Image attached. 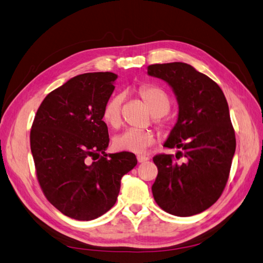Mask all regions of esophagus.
I'll list each match as a JSON object with an SVG mask.
<instances>
[{
	"label": "esophagus",
	"instance_id": "esophagus-1",
	"mask_svg": "<svg viewBox=\"0 0 263 263\" xmlns=\"http://www.w3.org/2000/svg\"><path fill=\"white\" fill-rule=\"evenodd\" d=\"M137 158H138V162L139 163H143V162H146V161H148V159H149V157L146 156V155H138Z\"/></svg>",
	"mask_w": 263,
	"mask_h": 263
}]
</instances>
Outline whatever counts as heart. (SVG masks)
<instances>
[{
  "label": "heart",
  "mask_w": 263,
  "mask_h": 263,
  "mask_svg": "<svg viewBox=\"0 0 263 263\" xmlns=\"http://www.w3.org/2000/svg\"><path fill=\"white\" fill-rule=\"evenodd\" d=\"M139 97L141 98L143 104L155 116L156 122L159 124H164L159 117L165 115L171 107V100L168 96L162 89L154 85L141 86L138 91ZM122 97L114 96L106 102L102 110V118L107 125L111 127H117L121 124V107H122ZM156 141V136L153 131H140L135 128H128L121 135L114 138L112 145L116 151L128 152L140 154L146 152V149L152 146Z\"/></svg>",
  "instance_id": "heart-1"
}]
</instances>
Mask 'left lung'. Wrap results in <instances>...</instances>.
<instances>
[{"mask_svg":"<svg viewBox=\"0 0 263 263\" xmlns=\"http://www.w3.org/2000/svg\"><path fill=\"white\" fill-rule=\"evenodd\" d=\"M149 76L171 87L179 106L178 121L164 147L177 148L172 155L153 158L158 168L152 187L158 206L177 217L208 210L222 194L229 177L236 139L228 102L209 76L184 63L148 66Z\"/></svg>","mask_w":263,"mask_h":263,"instance_id":"left-lung-1","label":"left lung"}]
</instances>
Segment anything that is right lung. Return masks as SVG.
I'll use <instances>...</instances> for the list:
<instances>
[{"label": "right lung", "instance_id": "obj_1", "mask_svg": "<svg viewBox=\"0 0 263 263\" xmlns=\"http://www.w3.org/2000/svg\"><path fill=\"white\" fill-rule=\"evenodd\" d=\"M116 79L110 71L77 75L50 92L36 112L30 149L39 182L71 219L89 221L109 211L122 177L138 163L133 153H105L109 136L102 110Z\"/></svg>", "mask_w": 263, "mask_h": 263}]
</instances>
